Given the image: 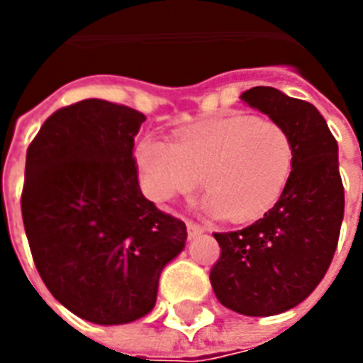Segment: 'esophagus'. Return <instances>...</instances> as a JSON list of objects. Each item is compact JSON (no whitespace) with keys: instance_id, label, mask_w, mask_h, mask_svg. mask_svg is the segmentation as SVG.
I'll return each mask as SVG.
<instances>
[{"instance_id":"1","label":"esophagus","mask_w":363,"mask_h":363,"mask_svg":"<svg viewBox=\"0 0 363 363\" xmlns=\"http://www.w3.org/2000/svg\"><path fill=\"white\" fill-rule=\"evenodd\" d=\"M186 230H188V238L190 239L198 238V235H201V233L205 232L203 226H199V224H196V222H192V220L186 222Z\"/></svg>"}]
</instances>
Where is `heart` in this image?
<instances>
[{
  "instance_id": "b5f03b06",
  "label": "heart",
  "mask_w": 363,
  "mask_h": 363,
  "mask_svg": "<svg viewBox=\"0 0 363 363\" xmlns=\"http://www.w3.org/2000/svg\"><path fill=\"white\" fill-rule=\"evenodd\" d=\"M135 156L143 188L154 201L188 196L203 177L211 213L250 222L265 215L286 190L296 145L279 122L232 115L194 125L173 143L143 137Z\"/></svg>"
}]
</instances>
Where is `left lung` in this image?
Segmentation results:
<instances>
[{"label":"left lung","instance_id":"1","mask_svg":"<svg viewBox=\"0 0 363 363\" xmlns=\"http://www.w3.org/2000/svg\"><path fill=\"white\" fill-rule=\"evenodd\" d=\"M241 99L290 131L292 179L281 199L250 226L215 233L220 258L211 284L224 307L247 316L292 309L324 279L337 248L345 211L337 141L315 105L271 86Z\"/></svg>","mask_w":363,"mask_h":363}]
</instances>
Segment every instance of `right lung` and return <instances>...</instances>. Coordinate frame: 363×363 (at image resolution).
<instances>
[{
  "label": "right lung",
  "mask_w": 363,
  "mask_h": 363,
  "mask_svg": "<svg viewBox=\"0 0 363 363\" xmlns=\"http://www.w3.org/2000/svg\"><path fill=\"white\" fill-rule=\"evenodd\" d=\"M143 113L105 99L62 107L26 152L22 220L54 298L94 324L148 315L160 273L184 248V222L160 211L137 181Z\"/></svg>",
  "instance_id": "obj_1"
}]
</instances>
